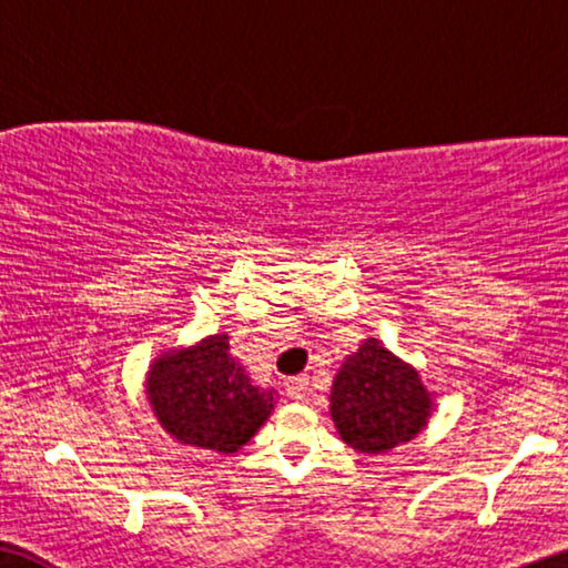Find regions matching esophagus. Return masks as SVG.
Segmentation results:
<instances>
[{"instance_id": "obj_1", "label": "esophagus", "mask_w": 568, "mask_h": 568, "mask_svg": "<svg viewBox=\"0 0 568 568\" xmlns=\"http://www.w3.org/2000/svg\"><path fill=\"white\" fill-rule=\"evenodd\" d=\"M285 395L291 397V400H303V397L308 395V379L306 377H291L285 379Z\"/></svg>"}]
</instances>
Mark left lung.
Segmentation results:
<instances>
[{
    "label": "left lung",
    "instance_id": "obj_1",
    "mask_svg": "<svg viewBox=\"0 0 568 568\" xmlns=\"http://www.w3.org/2000/svg\"><path fill=\"white\" fill-rule=\"evenodd\" d=\"M434 410L420 372L372 336L346 354L328 393L338 438L359 454H387L413 442Z\"/></svg>",
    "mask_w": 568,
    "mask_h": 568
}]
</instances>
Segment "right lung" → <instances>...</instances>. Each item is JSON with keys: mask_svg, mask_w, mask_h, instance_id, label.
Returning <instances> with one entry per match:
<instances>
[{"mask_svg": "<svg viewBox=\"0 0 568 568\" xmlns=\"http://www.w3.org/2000/svg\"><path fill=\"white\" fill-rule=\"evenodd\" d=\"M273 387H260L232 357L230 336L211 334L160 352L145 375V397L160 428L181 446L236 454L275 408Z\"/></svg>", "mask_w": 568, "mask_h": 568, "instance_id": "add662e5", "label": "right lung"}]
</instances>
